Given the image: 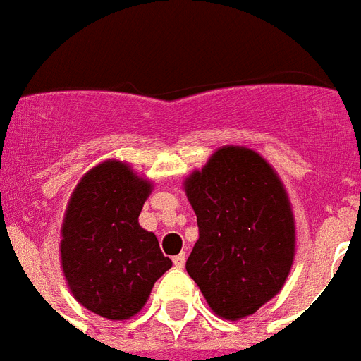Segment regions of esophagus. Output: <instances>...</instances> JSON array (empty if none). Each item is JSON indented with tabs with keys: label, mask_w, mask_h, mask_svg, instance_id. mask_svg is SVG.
Listing matches in <instances>:
<instances>
[{
	"label": "esophagus",
	"mask_w": 361,
	"mask_h": 361,
	"mask_svg": "<svg viewBox=\"0 0 361 361\" xmlns=\"http://www.w3.org/2000/svg\"><path fill=\"white\" fill-rule=\"evenodd\" d=\"M172 262H174L176 268H183V266H185V252H180V255H176V257L172 258Z\"/></svg>",
	"instance_id": "obj_1"
}]
</instances>
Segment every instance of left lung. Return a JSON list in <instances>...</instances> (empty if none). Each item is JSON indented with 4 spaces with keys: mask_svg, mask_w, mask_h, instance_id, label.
<instances>
[{
    "mask_svg": "<svg viewBox=\"0 0 361 361\" xmlns=\"http://www.w3.org/2000/svg\"><path fill=\"white\" fill-rule=\"evenodd\" d=\"M183 185L198 223L187 274L221 319L257 313L283 288L296 251L283 181L257 152L223 146Z\"/></svg>",
    "mask_w": 361,
    "mask_h": 361,
    "instance_id": "left-lung-1",
    "label": "left lung"
}]
</instances>
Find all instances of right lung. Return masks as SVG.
I'll return each instance as SVG.
<instances>
[{
  "label": "right lung",
  "instance_id": "right-lung-1",
  "mask_svg": "<svg viewBox=\"0 0 361 361\" xmlns=\"http://www.w3.org/2000/svg\"><path fill=\"white\" fill-rule=\"evenodd\" d=\"M152 181L109 159L82 176L61 225V268L76 302L109 320L144 307L155 281L170 269L153 232L138 225Z\"/></svg>",
  "mask_w": 361,
  "mask_h": 361
}]
</instances>
